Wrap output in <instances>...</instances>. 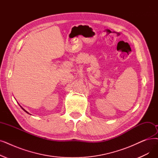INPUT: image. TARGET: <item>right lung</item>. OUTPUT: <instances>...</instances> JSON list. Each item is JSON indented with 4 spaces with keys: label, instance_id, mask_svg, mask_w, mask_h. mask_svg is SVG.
<instances>
[{
    "label": "right lung",
    "instance_id": "1",
    "mask_svg": "<svg viewBox=\"0 0 158 158\" xmlns=\"http://www.w3.org/2000/svg\"><path fill=\"white\" fill-rule=\"evenodd\" d=\"M20 107H21V108H22V109H23V110H24V112H26V113H27V114H29V113H28V112H27V111H26V110H24V108H23V107H22V106H20Z\"/></svg>",
    "mask_w": 158,
    "mask_h": 158
}]
</instances>
